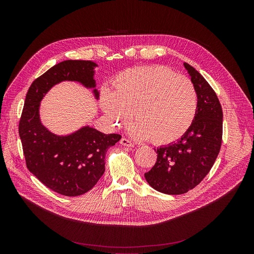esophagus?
<instances>
[{
  "label": "esophagus",
  "instance_id": "obj_1",
  "mask_svg": "<svg viewBox=\"0 0 254 254\" xmlns=\"http://www.w3.org/2000/svg\"><path fill=\"white\" fill-rule=\"evenodd\" d=\"M121 143L123 144V146L128 147V148H132V147L134 146L132 141H130L129 139H127V138H126V137H123V138L121 139Z\"/></svg>",
  "mask_w": 254,
  "mask_h": 254
}]
</instances>
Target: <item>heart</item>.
I'll list each match as a JSON object with an SVG mask.
<instances>
[{
    "instance_id": "1",
    "label": "heart",
    "mask_w": 254,
    "mask_h": 254,
    "mask_svg": "<svg viewBox=\"0 0 254 254\" xmlns=\"http://www.w3.org/2000/svg\"><path fill=\"white\" fill-rule=\"evenodd\" d=\"M104 114L116 127L136 120L131 135L152 138L158 144L171 143L191 127L197 113L198 95L193 82L162 65L128 68L118 75L114 90L104 86L100 93Z\"/></svg>"
}]
</instances>
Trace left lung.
I'll list each match as a JSON object with an SVG mask.
<instances>
[{
    "instance_id": "left-lung-1",
    "label": "left lung",
    "mask_w": 254,
    "mask_h": 254,
    "mask_svg": "<svg viewBox=\"0 0 254 254\" xmlns=\"http://www.w3.org/2000/svg\"><path fill=\"white\" fill-rule=\"evenodd\" d=\"M184 66L198 95L195 120L178 141L157 149V162L144 174L151 187L169 195L187 193L200 184L215 163L222 142L223 113L219 99L194 67L188 63Z\"/></svg>"
}]
</instances>
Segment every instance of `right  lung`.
<instances>
[{
  "label": "right lung",
  "mask_w": 254,
  "mask_h": 254,
  "mask_svg": "<svg viewBox=\"0 0 254 254\" xmlns=\"http://www.w3.org/2000/svg\"><path fill=\"white\" fill-rule=\"evenodd\" d=\"M95 67L96 63L85 60H66L51 67L31 84L19 123L27 168L46 187L64 196H79L94 187L105 171L107 149L122 135L105 134L89 126L70 134H55L41 123L40 102L62 81H76L92 88L98 99Z\"/></svg>",
  "instance_id": "1"
}]
</instances>
